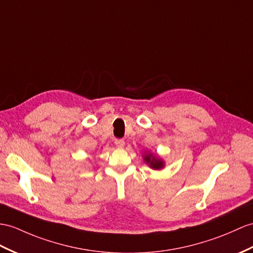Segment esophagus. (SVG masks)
Masks as SVG:
<instances>
[{
	"instance_id": "obj_1",
	"label": "esophagus",
	"mask_w": 253,
	"mask_h": 253,
	"mask_svg": "<svg viewBox=\"0 0 253 253\" xmlns=\"http://www.w3.org/2000/svg\"><path fill=\"white\" fill-rule=\"evenodd\" d=\"M115 145H116L117 148H123V147H125V140H123V139H116Z\"/></svg>"
}]
</instances>
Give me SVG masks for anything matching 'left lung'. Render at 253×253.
<instances>
[{
  "label": "left lung",
  "mask_w": 253,
  "mask_h": 253,
  "mask_svg": "<svg viewBox=\"0 0 253 253\" xmlns=\"http://www.w3.org/2000/svg\"><path fill=\"white\" fill-rule=\"evenodd\" d=\"M144 161L153 169H161L164 168L163 160L157 156H153L152 153H147L146 156H144Z\"/></svg>",
  "instance_id": "1"
}]
</instances>
